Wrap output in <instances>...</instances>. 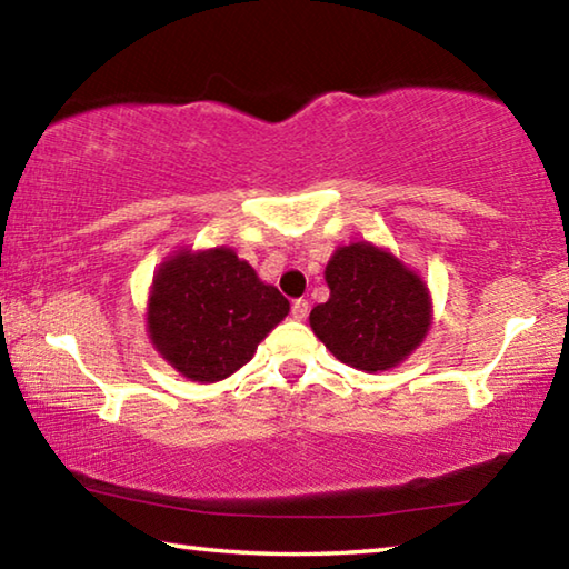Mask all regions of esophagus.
<instances>
[{
    "label": "esophagus",
    "mask_w": 569,
    "mask_h": 569,
    "mask_svg": "<svg viewBox=\"0 0 569 569\" xmlns=\"http://www.w3.org/2000/svg\"><path fill=\"white\" fill-rule=\"evenodd\" d=\"M308 308H311V306H308L306 298H296V301L291 303V316H293L296 321H306Z\"/></svg>",
    "instance_id": "1"
}]
</instances>
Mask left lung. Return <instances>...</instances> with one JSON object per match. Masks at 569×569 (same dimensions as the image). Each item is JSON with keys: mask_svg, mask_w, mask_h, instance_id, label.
<instances>
[{"mask_svg": "<svg viewBox=\"0 0 569 569\" xmlns=\"http://www.w3.org/2000/svg\"><path fill=\"white\" fill-rule=\"evenodd\" d=\"M329 301L308 316L316 339L346 366L381 373L419 349L431 329L423 278L387 248L356 240L326 263Z\"/></svg>", "mask_w": 569, "mask_h": 569, "instance_id": "8db88e82", "label": "left lung"}]
</instances>
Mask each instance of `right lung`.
<instances>
[{"instance_id": "right-lung-1", "label": "right lung", "mask_w": 569, "mask_h": 569, "mask_svg": "<svg viewBox=\"0 0 569 569\" xmlns=\"http://www.w3.org/2000/svg\"><path fill=\"white\" fill-rule=\"evenodd\" d=\"M291 303L233 248H182L152 276L148 336L180 377L216 383L246 366Z\"/></svg>"}]
</instances>
